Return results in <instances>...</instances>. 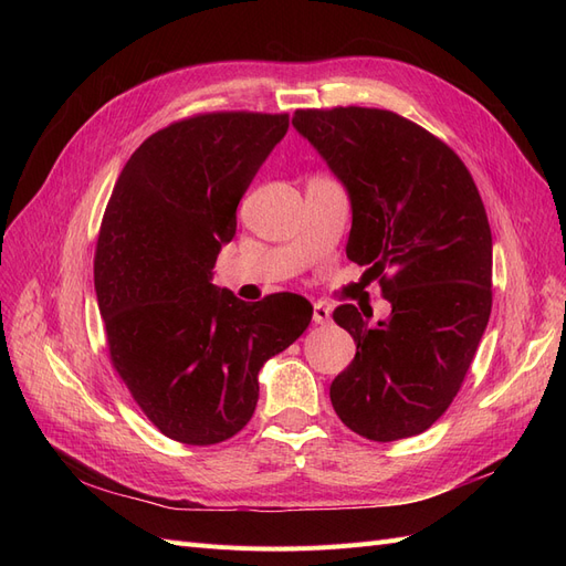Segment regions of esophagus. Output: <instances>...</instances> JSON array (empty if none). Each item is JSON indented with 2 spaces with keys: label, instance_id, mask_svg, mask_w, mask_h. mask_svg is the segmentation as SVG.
Masks as SVG:
<instances>
[{
  "label": "esophagus",
  "instance_id": "1",
  "mask_svg": "<svg viewBox=\"0 0 566 566\" xmlns=\"http://www.w3.org/2000/svg\"><path fill=\"white\" fill-rule=\"evenodd\" d=\"M314 323H316V325L331 323V306H328V304H323V302H316V304H314Z\"/></svg>",
  "mask_w": 566,
  "mask_h": 566
}]
</instances>
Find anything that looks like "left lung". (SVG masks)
<instances>
[{"mask_svg":"<svg viewBox=\"0 0 566 566\" xmlns=\"http://www.w3.org/2000/svg\"><path fill=\"white\" fill-rule=\"evenodd\" d=\"M352 200L347 256L380 279L391 314L378 325L342 304L333 318L356 342L331 385L352 432L416 437L458 394L491 316V227L455 153L410 119L380 108L295 111Z\"/></svg>","mask_w":566,"mask_h":566,"instance_id":"8db88e82","label":"left lung"}]
</instances>
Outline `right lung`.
Returning a JSON list of instances; mask_svg holds the SVG:
<instances>
[{
	"instance_id": "add662e5",
	"label": "right lung",
	"mask_w": 566,
	"mask_h": 566,
	"mask_svg": "<svg viewBox=\"0 0 566 566\" xmlns=\"http://www.w3.org/2000/svg\"><path fill=\"white\" fill-rule=\"evenodd\" d=\"M285 132V113L179 119L132 153L101 221L94 287L111 364L146 418L188 447L243 430L256 375L314 314L302 295L250 304L212 285L238 202Z\"/></svg>"
}]
</instances>
